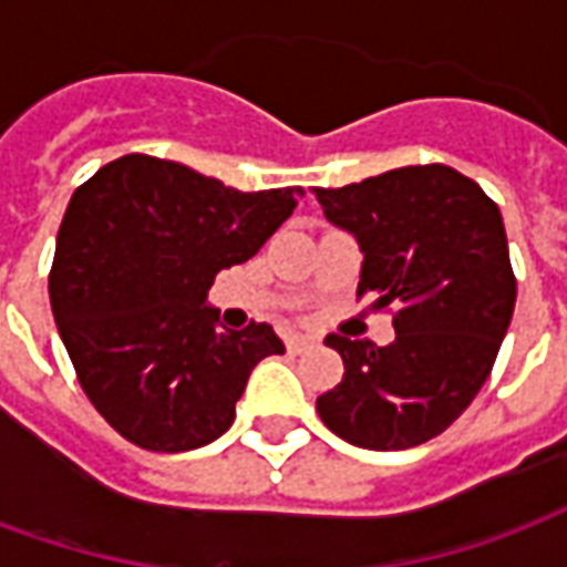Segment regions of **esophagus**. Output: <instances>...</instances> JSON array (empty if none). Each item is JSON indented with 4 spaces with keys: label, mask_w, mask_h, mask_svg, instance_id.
Returning a JSON list of instances; mask_svg holds the SVG:
<instances>
[{
    "label": "esophagus",
    "mask_w": 567,
    "mask_h": 567,
    "mask_svg": "<svg viewBox=\"0 0 567 567\" xmlns=\"http://www.w3.org/2000/svg\"><path fill=\"white\" fill-rule=\"evenodd\" d=\"M316 343L312 337H303V333H291L288 340H285V346H288V352H295V355H300V352H307L309 346Z\"/></svg>",
    "instance_id": "34e87169"
}]
</instances>
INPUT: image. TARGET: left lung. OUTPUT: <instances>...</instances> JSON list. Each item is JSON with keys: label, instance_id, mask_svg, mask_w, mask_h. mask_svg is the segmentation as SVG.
Segmentation results:
<instances>
[{"label": "left lung", "instance_id": "8db88e82", "mask_svg": "<svg viewBox=\"0 0 567 567\" xmlns=\"http://www.w3.org/2000/svg\"><path fill=\"white\" fill-rule=\"evenodd\" d=\"M316 199L364 251L358 297L398 307L389 346L324 340L346 373L316 401L321 422L361 450L419 446L467 410L511 328L516 276L498 206L443 163L316 187Z\"/></svg>", "mask_w": 567, "mask_h": 567}]
</instances>
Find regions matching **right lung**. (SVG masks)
Masks as SVG:
<instances>
[{
	"mask_svg": "<svg viewBox=\"0 0 567 567\" xmlns=\"http://www.w3.org/2000/svg\"><path fill=\"white\" fill-rule=\"evenodd\" d=\"M300 187L236 190L185 163L127 154L72 194L48 276L79 382L121 437L187 452L234 425L248 373L285 346L270 324H218L215 276L246 264Z\"/></svg>",
	"mask_w": 567,
	"mask_h": 567,
	"instance_id": "obj_1",
	"label": "right lung"
}]
</instances>
